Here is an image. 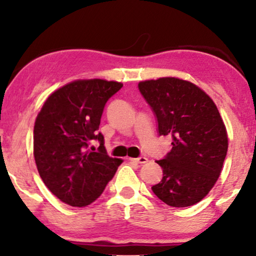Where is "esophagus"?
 <instances>
[{
  "mask_svg": "<svg viewBox=\"0 0 256 256\" xmlns=\"http://www.w3.org/2000/svg\"><path fill=\"white\" fill-rule=\"evenodd\" d=\"M132 160H134V162H136V163L144 164V163L148 162V158H146V156H140V157H138V158H132Z\"/></svg>",
  "mask_w": 256,
  "mask_h": 256,
  "instance_id": "obj_1",
  "label": "esophagus"
}]
</instances>
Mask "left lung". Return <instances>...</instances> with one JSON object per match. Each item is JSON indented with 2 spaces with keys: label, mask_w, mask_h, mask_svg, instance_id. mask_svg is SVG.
Returning a JSON list of instances; mask_svg holds the SVG:
<instances>
[{
  "label": "left lung",
  "mask_w": 256,
  "mask_h": 256,
  "mask_svg": "<svg viewBox=\"0 0 256 256\" xmlns=\"http://www.w3.org/2000/svg\"><path fill=\"white\" fill-rule=\"evenodd\" d=\"M140 93L157 120L158 135H170L172 148L162 160L163 178L152 190L174 208H188L211 191L222 172L228 138L211 98L177 78L138 84Z\"/></svg>",
  "instance_id": "left-lung-1"
}]
</instances>
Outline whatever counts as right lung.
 <instances>
[{"instance_id":"right-lung-1","label":"right lung","mask_w":256,"mask_h":256,"mask_svg":"<svg viewBox=\"0 0 256 256\" xmlns=\"http://www.w3.org/2000/svg\"><path fill=\"white\" fill-rule=\"evenodd\" d=\"M121 82L102 79L76 80L51 94L37 115L34 156L46 188L65 204L90 205L100 197L122 160L112 158L104 146L99 126L110 98ZM100 143L98 150L89 142Z\"/></svg>"}]
</instances>
